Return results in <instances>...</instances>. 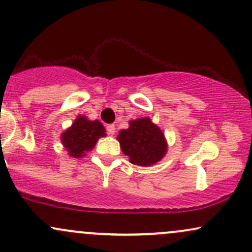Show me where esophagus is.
I'll use <instances>...</instances> for the list:
<instances>
[{"mask_svg": "<svg viewBox=\"0 0 252 252\" xmlns=\"http://www.w3.org/2000/svg\"><path fill=\"white\" fill-rule=\"evenodd\" d=\"M106 131H108L109 135H114L115 131H116V128H115V124H109L106 126Z\"/></svg>", "mask_w": 252, "mask_h": 252, "instance_id": "34e87169", "label": "esophagus"}]
</instances>
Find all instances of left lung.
<instances>
[{
	"label": "left lung",
	"instance_id": "1",
	"mask_svg": "<svg viewBox=\"0 0 252 252\" xmlns=\"http://www.w3.org/2000/svg\"><path fill=\"white\" fill-rule=\"evenodd\" d=\"M117 140L130 162L141 167L158 163L164 158L168 149L162 130L149 117L130 121L129 128L121 130Z\"/></svg>",
	"mask_w": 252,
	"mask_h": 252
}]
</instances>
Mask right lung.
<instances>
[{"instance_id": "obj_1", "label": "right lung", "mask_w": 252, "mask_h": 252, "mask_svg": "<svg viewBox=\"0 0 252 252\" xmlns=\"http://www.w3.org/2000/svg\"><path fill=\"white\" fill-rule=\"evenodd\" d=\"M104 136H106L105 128L99 121H90L84 115H78L70 128L62 132L60 140L68 155L79 158L91 152L97 141Z\"/></svg>"}]
</instances>
